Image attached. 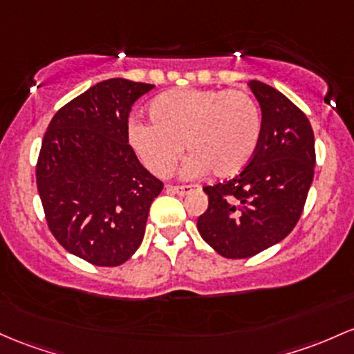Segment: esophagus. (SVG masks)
Here are the masks:
<instances>
[{"instance_id":"34e87169","label":"esophagus","mask_w":354,"mask_h":354,"mask_svg":"<svg viewBox=\"0 0 354 354\" xmlns=\"http://www.w3.org/2000/svg\"><path fill=\"white\" fill-rule=\"evenodd\" d=\"M195 188H196V186H193V185H183V186L171 185V186H168V192L178 193V195H186V193H189L192 189H195Z\"/></svg>"}]
</instances>
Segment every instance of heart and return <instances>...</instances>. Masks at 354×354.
<instances>
[{
    "instance_id": "b5f03b06",
    "label": "heart",
    "mask_w": 354,
    "mask_h": 354,
    "mask_svg": "<svg viewBox=\"0 0 354 354\" xmlns=\"http://www.w3.org/2000/svg\"><path fill=\"white\" fill-rule=\"evenodd\" d=\"M151 126L131 122L127 139L146 168L168 176L181 156L185 176H232L250 161L262 133L257 100L242 91L180 88L147 107ZM184 146L181 147L180 145Z\"/></svg>"
}]
</instances>
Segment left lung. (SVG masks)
<instances>
[{"mask_svg": "<svg viewBox=\"0 0 354 354\" xmlns=\"http://www.w3.org/2000/svg\"><path fill=\"white\" fill-rule=\"evenodd\" d=\"M262 111L254 156L232 180L205 186L208 208L196 227L227 259L257 255L296 227L314 178L316 149L309 119L270 85L250 80Z\"/></svg>", "mask_w": 354, "mask_h": 354, "instance_id": "left-lung-1", "label": "left lung"}]
</instances>
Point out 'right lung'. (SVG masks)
Listing matches in <instances>:
<instances>
[{
	"label": "right lung",
	"instance_id": "obj_1",
	"mask_svg": "<svg viewBox=\"0 0 354 354\" xmlns=\"http://www.w3.org/2000/svg\"><path fill=\"white\" fill-rule=\"evenodd\" d=\"M154 85L109 79L65 104L50 120L37 161L46 225L65 250L115 267L141 245L162 181L139 162L127 118Z\"/></svg>",
	"mask_w": 354,
	"mask_h": 354
}]
</instances>
